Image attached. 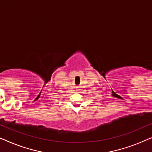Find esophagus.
<instances>
[{
	"label": "esophagus",
	"mask_w": 152,
	"mask_h": 152,
	"mask_svg": "<svg viewBox=\"0 0 152 152\" xmlns=\"http://www.w3.org/2000/svg\"><path fill=\"white\" fill-rule=\"evenodd\" d=\"M76 91H80V88H79V87H77V88H76Z\"/></svg>",
	"instance_id": "34e87169"
}]
</instances>
